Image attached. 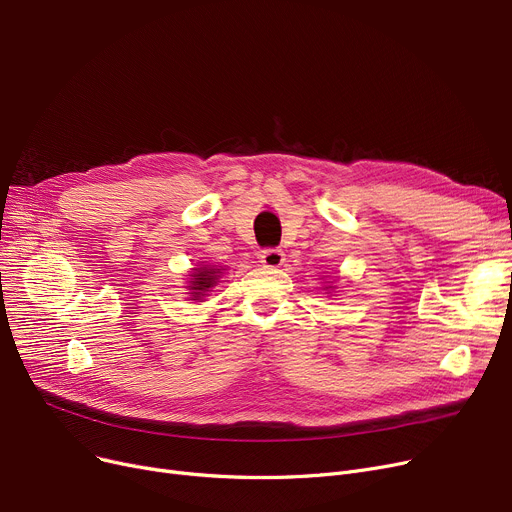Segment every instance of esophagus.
<instances>
[{"mask_svg": "<svg viewBox=\"0 0 512 512\" xmlns=\"http://www.w3.org/2000/svg\"><path fill=\"white\" fill-rule=\"evenodd\" d=\"M260 262H262L266 268H279V266L285 262V254H283V250L270 248V250H264V252L260 254Z\"/></svg>", "mask_w": 512, "mask_h": 512, "instance_id": "esophagus-1", "label": "esophagus"}]
</instances>
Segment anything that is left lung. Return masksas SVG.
<instances>
[{
    "mask_svg": "<svg viewBox=\"0 0 512 512\" xmlns=\"http://www.w3.org/2000/svg\"><path fill=\"white\" fill-rule=\"evenodd\" d=\"M324 289H326V291H330V285H324Z\"/></svg>",
    "mask_w": 512,
    "mask_h": 512,
    "instance_id": "obj_1",
    "label": "left lung"
}]
</instances>
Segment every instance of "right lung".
Masks as SVG:
<instances>
[{
    "label": "right lung",
    "instance_id": "right-lung-1",
    "mask_svg": "<svg viewBox=\"0 0 512 512\" xmlns=\"http://www.w3.org/2000/svg\"><path fill=\"white\" fill-rule=\"evenodd\" d=\"M225 273V268L219 264H196L190 270V281L186 285L190 299L194 302H202V299L213 291V287L219 285L221 275Z\"/></svg>",
    "mask_w": 512,
    "mask_h": 512
}]
</instances>
